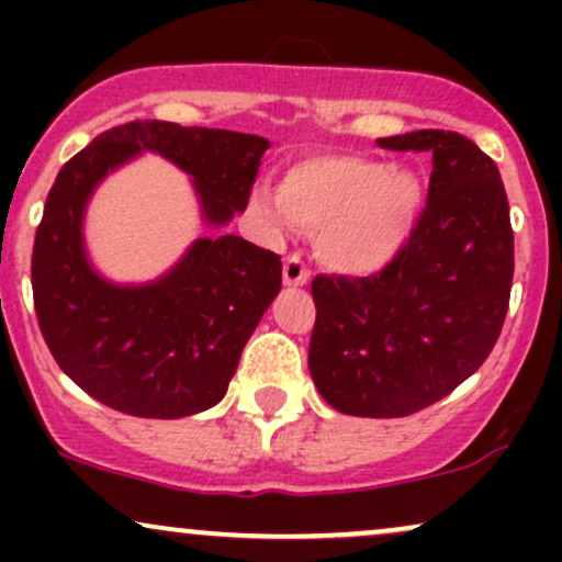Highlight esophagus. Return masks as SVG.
Segmentation results:
<instances>
[{"label": "esophagus", "instance_id": "34e87169", "mask_svg": "<svg viewBox=\"0 0 562 562\" xmlns=\"http://www.w3.org/2000/svg\"><path fill=\"white\" fill-rule=\"evenodd\" d=\"M306 277H308L306 263H303L299 256H288L285 267H282V285L299 288V285H303V282H306Z\"/></svg>", "mask_w": 562, "mask_h": 562}]
</instances>
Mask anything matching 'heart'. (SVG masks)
<instances>
[{"label":"heart","mask_w":562,"mask_h":562,"mask_svg":"<svg viewBox=\"0 0 562 562\" xmlns=\"http://www.w3.org/2000/svg\"><path fill=\"white\" fill-rule=\"evenodd\" d=\"M383 218H385V222H389V218H391V216H389V211H385V209H383Z\"/></svg>","instance_id":"1"}]
</instances>
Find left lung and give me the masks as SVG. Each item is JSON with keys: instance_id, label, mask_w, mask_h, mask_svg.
<instances>
[{"instance_id": "obj_1", "label": "left lung", "mask_w": 562, "mask_h": 562, "mask_svg": "<svg viewBox=\"0 0 562 562\" xmlns=\"http://www.w3.org/2000/svg\"><path fill=\"white\" fill-rule=\"evenodd\" d=\"M267 150L256 134L132 121L57 173L31 259L36 319L60 370L97 402L164 420L211 409L282 285L280 256L237 235L198 237L158 280H108L83 240L97 187L156 153L190 177L203 222L224 227L248 205Z\"/></svg>"}]
</instances>
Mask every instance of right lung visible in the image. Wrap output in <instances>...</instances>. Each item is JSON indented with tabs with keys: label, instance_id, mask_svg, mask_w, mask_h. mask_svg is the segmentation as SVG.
I'll use <instances>...</instances> for the list:
<instances>
[{
	"label": "right lung",
	"instance_id": "add662e5",
	"mask_svg": "<svg viewBox=\"0 0 562 562\" xmlns=\"http://www.w3.org/2000/svg\"><path fill=\"white\" fill-rule=\"evenodd\" d=\"M430 150L428 200L398 248L348 235L338 274H317L308 372L333 409L404 417L449 396L488 357L513 288V227L494 160L454 132H412Z\"/></svg>",
	"mask_w": 562,
	"mask_h": 562
}]
</instances>
